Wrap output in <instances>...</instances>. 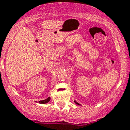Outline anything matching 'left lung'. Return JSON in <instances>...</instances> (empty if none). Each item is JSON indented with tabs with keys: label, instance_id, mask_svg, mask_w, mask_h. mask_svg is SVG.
Returning a JSON list of instances; mask_svg holds the SVG:
<instances>
[{
	"label": "left lung",
	"instance_id": "obj_1",
	"mask_svg": "<svg viewBox=\"0 0 130 130\" xmlns=\"http://www.w3.org/2000/svg\"><path fill=\"white\" fill-rule=\"evenodd\" d=\"M74 102H75V104H78V105H80V104H78V103H77V102H76L75 101H74Z\"/></svg>",
	"mask_w": 130,
	"mask_h": 130
}]
</instances>
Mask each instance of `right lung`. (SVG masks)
Segmentation results:
<instances>
[{
	"label": "right lung",
	"mask_w": 130,
	"mask_h": 130,
	"mask_svg": "<svg viewBox=\"0 0 130 130\" xmlns=\"http://www.w3.org/2000/svg\"><path fill=\"white\" fill-rule=\"evenodd\" d=\"M50 101V97H49V98H48L47 99H44V100H43V101H39V103H40V104H46V103H48V102Z\"/></svg>",
	"instance_id": "obj_1"
}]
</instances>
